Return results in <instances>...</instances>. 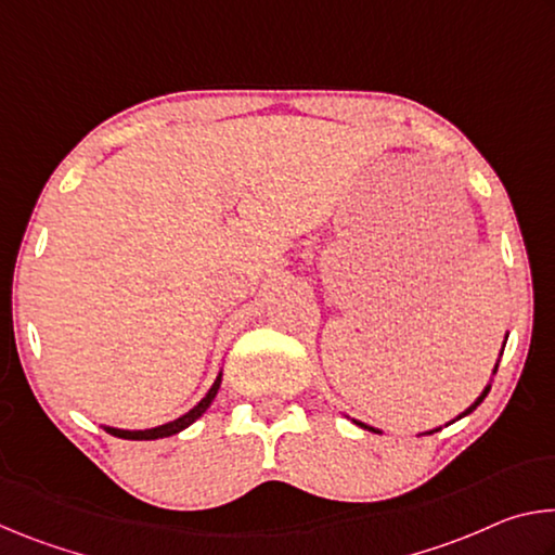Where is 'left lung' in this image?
<instances>
[{"label":"left lung","instance_id":"1","mask_svg":"<svg viewBox=\"0 0 555 555\" xmlns=\"http://www.w3.org/2000/svg\"><path fill=\"white\" fill-rule=\"evenodd\" d=\"M506 337H509V333H506L504 335V343H502V352H504V345H506ZM502 352H500V357H502ZM496 367H500V360H496V364H494V370H492V377H490V382H487V387L482 389V393H480V397H477L473 403H469V406L463 411V413H460V416H455L453 421H450V424H455V421H460V418H465L467 416V413H473L477 406H480V403L485 401V397H487V393H490V389H492V379H494V374H496ZM347 418H350V416H347ZM352 421V424L354 426H360V428H364V430H372V434H382V430L379 428H374V426H367V424H362V421H357V418H350ZM450 424H446V426H450ZM438 430L440 428H434V430H424V434H418V436H430V434H438Z\"/></svg>","mask_w":555,"mask_h":555}]
</instances>
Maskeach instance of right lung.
I'll use <instances>...</instances> for the list:
<instances>
[{
  "mask_svg": "<svg viewBox=\"0 0 555 555\" xmlns=\"http://www.w3.org/2000/svg\"><path fill=\"white\" fill-rule=\"evenodd\" d=\"M222 384V370L218 372V377H215L212 387L208 389V393L195 403V406L191 411H185L183 416H178L173 421H168V424H162V426H154V428H144V430H127V428H115V426H102L107 430L109 436H117V438H125V440H156V438H168V436H176L181 434V430H185L188 426H193L195 421H198L205 411L210 409L212 399L218 397V389Z\"/></svg>",
  "mask_w": 555,
  "mask_h": 555,
  "instance_id": "1",
  "label": "right lung"
}]
</instances>
